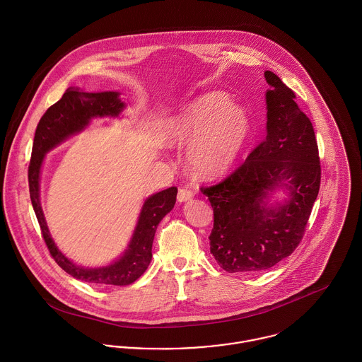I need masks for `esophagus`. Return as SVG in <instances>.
<instances>
[{
	"label": "esophagus",
	"instance_id": "1",
	"mask_svg": "<svg viewBox=\"0 0 362 362\" xmlns=\"http://www.w3.org/2000/svg\"><path fill=\"white\" fill-rule=\"evenodd\" d=\"M192 195H194V192L189 188H180L177 199H178V202H187L192 198Z\"/></svg>",
	"mask_w": 362,
	"mask_h": 362
}]
</instances>
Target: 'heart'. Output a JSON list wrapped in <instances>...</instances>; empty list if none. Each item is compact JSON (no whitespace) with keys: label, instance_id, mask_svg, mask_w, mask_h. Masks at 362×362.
Returning <instances> with one entry per match:
<instances>
[{"label":"heart","instance_id":"1","mask_svg":"<svg viewBox=\"0 0 362 362\" xmlns=\"http://www.w3.org/2000/svg\"><path fill=\"white\" fill-rule=\"evenodd\" d=\"M252 131L245 108L221 92L206 93L185 105L168 122L164 141L187 146V164L199 177L226 173L241 153Z\"/></svg>","mask_w":362,"mask_h":362}]
</instances>
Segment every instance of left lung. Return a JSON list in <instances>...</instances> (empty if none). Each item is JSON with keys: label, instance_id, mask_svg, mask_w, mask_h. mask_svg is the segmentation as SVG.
<instances>
[{"label": "left lung", "instance_id": "1", "mask_svg": "<svg viewBox=\"0 0 362 362\" xmlns=\"http://www.w3.org/2000/svg\"><path fill=\"white\" fill-rule=\"evenodd\" d=\"M266 138L227 178L202 187L213 207L210 254L228 273L266 270L300 245L320 187V161L313 127L296 93L272 71L264 72ZM283 186L291 198L265 205Z\"/></svg>", "mask_w": 362, "mask_h": 362}]
</instances>
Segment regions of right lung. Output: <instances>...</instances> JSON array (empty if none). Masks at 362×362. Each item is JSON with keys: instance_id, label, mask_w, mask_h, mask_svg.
<instances>
[{"instance_id": "1", "label": "right lung", "mask_w": 362, "mask_h": 362, "mask_svg": "<svg viewBox=\"0 0 362 362\" xmlns=\"http://www.w3.org/2000/svg\"><path fill=\"white\" fill-rule=\"evenodd\" d=\"M118 96V92L89 93L78 88L66 89L62 98L52 104L37 124L28 178L30 201L40 224L43 240L57 264L72 277L86 283L128 286L139 279L148 269L152 260L156 228L163 217L175 205L177 188H167L145 201L128 250H125L121 258L108 266L89 269L72 263L57 248L45 220L39 187L40 168L46 153L68 136L82 131L92 118L105 115L117 117L125 105Z\"/></svg>"}]
</instances>
